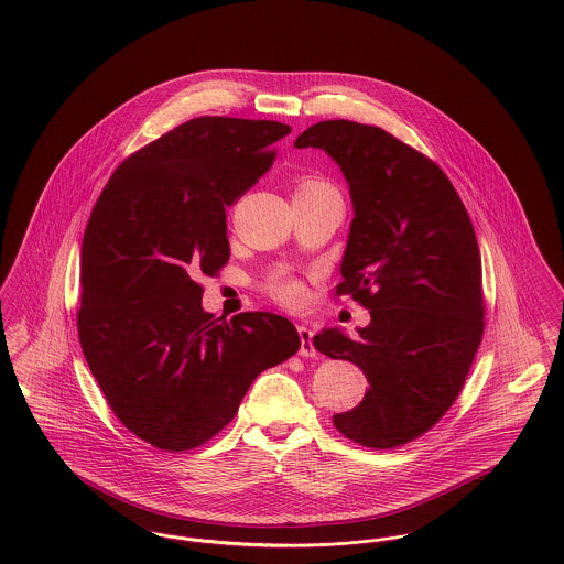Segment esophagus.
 Returning <instances> with one entry per match:
<instances>
[{
	"label": "esophagus",
	"mask_w": 564,
	"mask_h": 564,
	"mask_svg": "<svg viewBox=\"0 0 564 564\" xmlns=\"http://www.w3.org/2000/svg\"><path fill=\"white\" fill-rule=\"evenodd\" d=\"M297 332H300V340H302L300 356H304V358H315V356H317V349H315V345H313V332H311V327L300 325Z\"/></svg>",
	"instance_id": "1"
}]
</instances>
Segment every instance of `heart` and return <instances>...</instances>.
<instances>
[{"label":"heart","instance_id":"1","mask_svg":"<svg viewBox=\"0 0 564 564\" xmlns=\"http://www.w3.org/2000/svg\"><path fill=\"white\" fill-rule=\"evenodd\" d=\"M336 193L329 182H325L317 175H300L295 180V197H317ZM267 291L273 300H278L286 308H297L306 300V289L297 278L291 275H275L267 282Z\"/></svg>","mask_w":564,"mask_h":564}]
</instances>
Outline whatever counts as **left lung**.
Masks as SVG:
<instances>
[{
  "mask_svg": "<svg viewBox=\"0 0 564 564\" xmlns=\"http://www.w3.org/2000/svg\"><path fill=\"white\" fill-rule=\"evenodd\" d=\"M295 148L325 150L349 182L354 221L336 297L371 313L356 338L323 329L317 351L362 369L369 391L336 430L365 447L405 445L452 408L482 343V258L445 171L391 132L332 119Z\"/></svg>",
  "mask_w": 564,
  "mask_h": 564,
  "instance_id": "obj_1",
  "label": "left lung"
}]
</instances>
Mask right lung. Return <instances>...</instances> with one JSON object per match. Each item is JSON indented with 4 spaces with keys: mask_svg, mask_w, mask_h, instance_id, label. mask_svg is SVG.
Segmentation results:
<instances>
[{
    "mask_svg": "<svg viewBox=\"0 0 564 564\" xmlns=\"http://www.w3.org/2000/svg\"><path fill=\"white\" fill-rule=\"evenodd\" d=\"M291 128L195 117L130 154L82 239V351L115 416L162 452L219 434L251 382L302 340L273 313H204L202 275L230 260L226 206L275 161Z\"/></svg>",
    "mask_w": 564,
    "mask_h": 564,
    "instance_id": "add662e5",
    "label": "right lung"
}]
</instances>
